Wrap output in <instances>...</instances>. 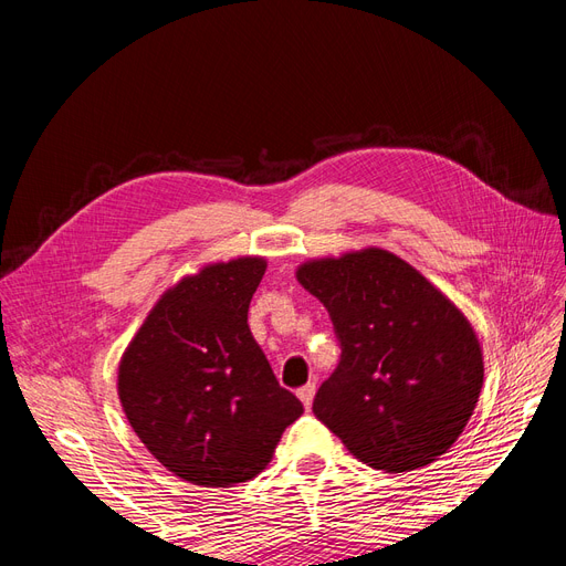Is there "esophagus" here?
Instances as JSON below:
<instances>
[{
  "label": "esophagus",
  "mask_w": 566,
  "mask_h": 566,
  "mask_svg": "<svg viewBox=\"0 0 566 566\" xmlns=\"http://www.w3.org/2000/svg\"><path fill=\"white\" fill-rule=\"evenodd\" d=\"M314 394H316V382H310V385H304V387L297 389V397H300V401H302L306 408L312 406Z\"/></svg>",
  "instance_id": "34e87169"
}]
</instances>
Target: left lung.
Here are the masks:
<instances>
[{
    "label": "left lung",
    "mask_w": 566,
    "mask_h": 566,
    "mask_svg": "<svg viewBox=\"0 0 566 566\" xmlns=\"http://www.w3.org/2000/svg\"><path fill=\"white\" fill-rule=\"evenodd\" d=\"M297 281L328 310L342 352L314 416L375 470H416L447 453L484 382L468 318L378 248L302 264Z\"/></svg>",
    "instance_id": "1"
}]
</instances>
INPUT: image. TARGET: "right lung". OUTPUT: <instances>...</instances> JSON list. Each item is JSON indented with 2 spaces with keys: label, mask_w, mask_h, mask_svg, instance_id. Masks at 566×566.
Returning <instances> with one entry per match:
<instances>
[{
  "label": "right lung",
  "mask_w": 566,
  "mask_h": 566,
  "mask_svg": "<svg viewBox=\"0 0 566 566\" xmlns=\"http://www.w3.org/2000/svg\"><path fill=\"white\" fill-rule=\"evenodd\" d=\"M266 262L205 266L163 295L117 373L125 416L163 465L198 486L260 474L302 413L256 345L248 310Z\"/></svg>",
  "instance_id": "right-lung-1"
}]
</instances>
